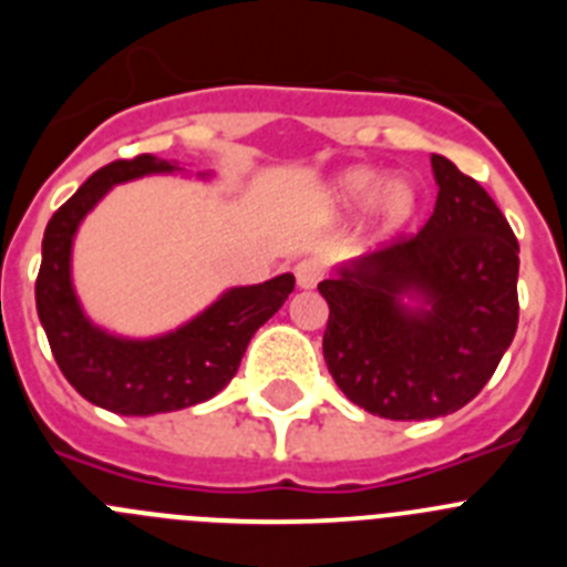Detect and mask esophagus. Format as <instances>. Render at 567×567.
Listing matches in <instances>:
<instances>
[{
    "label": "esophagus",
    "instance_id": "esophagus-1",
    "mask_svg": "<svg viewBox=\"0 0 567 567\" xmlns=\"http://www.w3.org/2000/svg\"><path fill=\"white\" fill-rule=\"evenodd\" d=\"M320 278H323V267H320V260H315V258L298 260V267H295V280H298L300 289L318 287Z\"/></svg>",
    "mask_w": 567,
    "mask_h": 567
}]
</instances>
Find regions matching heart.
Masks as SVG:
<instances>
[{"instance_id":"b5f03b06","label":"heart","mask_w":567,"mask_h":567,"mask_svg":"<svg viewBox=\"0 0 567 567\" xmlns=\"http://www.w3.org/2000/svg\"><path fill=\"white\" fill-rule=\"evenodd\" d=\"M374 202V218L383 229H400L417 213V187L405 178L385 184L378 169L354 167L332 178L327 187V204L334 213H360Z\"/></svg>"}]
</instances>
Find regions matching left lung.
Returning a JSON list of instances; mask_svg holds the SVG:
<instances>
[{"label":"left lung","mask_w":567,"mask_h":567,"mask_svg":"<svg viewBox=\"0 0 567 567\" xmlns=\"http://www.w3.org/2000/svg\"><path fill=\"white\" fill-rule=\"evenodd\" d=\"M432 169L440 193L425 227L318 284L329 303V374L354 405L385 420L463 409L517 332V238L474 178L443 155H432Z\"/></svg>","instance_id":"8db88e82"}]
</instances>
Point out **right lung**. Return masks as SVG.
<instances>
[{"label":"right lung","mask_w":567,"mask_h":567,"mask_svg":"<svg viewBox=\"0 0 567 567\" xmlns=\"http://www.w3.org/2000/svg\"><path fill=\"white\" fill-rule=\"evenodd\" d=\"M158 173H182V167L144 153L96 169L53 213L42 238L37 312L50 352L84 400L124 417L178 412L221 392L238 372L252 334L295 289L289 272L255 287H233L184 327L158 338L135 340L99 329L84 315L70 278L76 229L115 184Z\"/></svg>","instance_id":"add662e5"}]
</instances>
